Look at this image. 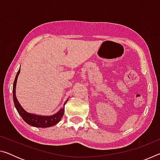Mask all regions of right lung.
<instances>
[{
	"mask_svg": "<svg viewBox=\"0 0 160 160\" xmlns=\"http://www.w3.org/2000/svg\"><path fill=\"white\" fill-rule=\"evenodd\" d=\"M20 70H18L17 75H16L15 79L13 83V88H12V94H13V101H14L15 107L17 109L19 114L21 116V117L25 122L29 124V125L34 126V127H39V128H48V127L53 126L58 123L63 116L64 113V107L61 109L58 112H57L56 114H53L52 116H39L36 114H32V113H29L27 112L26 111L21 107L20 103L18 102L17 97L15 95V88H16V83H17V80L18 75L20 73ZM67 102V101H66ZM66 102H65L64 105L66 104Z\"/></svg>",
	"mask_w": 160,
	"mask_h": 160,
	"instance_id": "obj_1",
	"label": "right lung"
}]
</instances>
